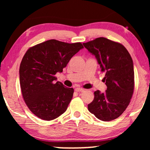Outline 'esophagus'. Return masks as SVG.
<instances>
[{
  "mask_svg": "<svg viewBox=\"0 0 150 150\" xmlns=\"http://www.w3.org/2000/svg\"><path fill=\"white\" fill-rule=\"evenodd\" d=\"M75 90H76V91H77V92H83L85 91V89H84L83 88H80V87L76 88Z\"/></svg>",
  "mask_w": 150,
  "mask_h": 150,
  "instance_id": "obj_1",
  "label": "esophagus"
}]
</instances>
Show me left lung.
<instances>
[{
    "mask_svg": "<svg viewBox=\"0 0 150 150\" xmlns=\"http://www.w3.org/2000/svg\"><path fill=\"white\" fill-rule=\"evenodd\" d=\"M83 45L95 55L101 71L105 72L103 81L107 87L105 93L99 90L94 92L88 110L104 122L115 120L128 107L134 91L132 57L122 44L105 38H96Z\"/></svg>",
    "mask_w": 150,
    "mask_h": 150,
    "instance_id": "obj_1",
    "label": "left lung"
}]
</instances>
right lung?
Masks as SVG:
<instances>
[{
    "instance_id": "right-lung-1",
    "label": "right lung",
    "mask_w": 150,
    "mask_h": 150,
    "mask_svg": "<svg viewBox=\"0 0 150 150\" xmlns=\"http://www.w3.org/2000/svg\"><path fill=\"white\" fill-rule=\"evenodd\" d=\"M82 48L81 42L69 44L50 40L26 51L20 65V83L24 102L35 115L50 121L66 111L74 89L59 81L55 83V74L62 72Z\"/></svg>"
}]
</instances>
